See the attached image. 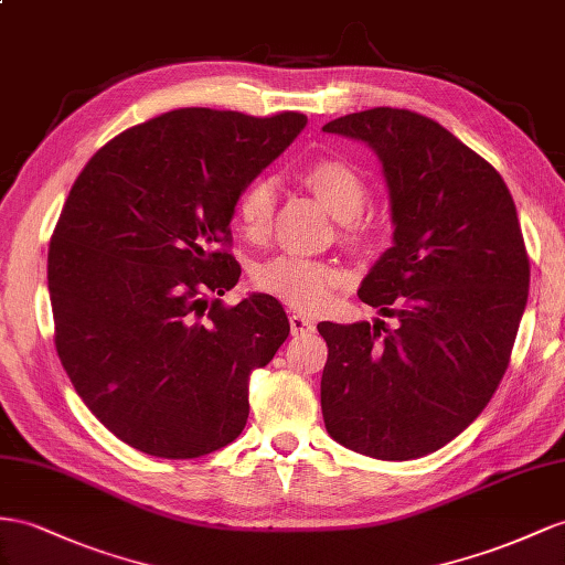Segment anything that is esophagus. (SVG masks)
<instances>
[{
	"instance_id": "obj_1",
	"label": "esophagus",
	"mask_w": 565,
	"mask_h": 565,
	"mask_svg": "<svg viewBox=\"0 0 565 565\" xmlns=\"http://www.w3.org/2000/svg\"><path fill=\"white\" fill-rule=\"evenodd\" d=\"M288 322H291L294 337H298V334H310V331L315 329L312 320H308V317H302V315H291V317H288Z\"/></svg>"
}]
</instances>
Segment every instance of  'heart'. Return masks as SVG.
<instances>
[{
  "label": "heart",
  "mask_w": 565,
  "mask_h": 565,
  "mask_svg": "<svg viewBox=\"0 0 565 565\" xmlns=\"http://www.w3.org/2000/svg\"><path fill=\"white\" fill-rule=\"evenodd\" d=\"M298 181L322 202V205L343 222V236L363 241L367 226L358 222L363 214L370 188L363 173L341 157H317L300 167ZM238 226L245 238L263 241L274 220V188L269 181L257 179L245 185L236 202ZM349 284V271L324 259L300 255H279L267 259L255 271V286L286 306L300 312H320Z\"/></svg>",
  "instance_id": "b5f03b06"
}]
</instances>
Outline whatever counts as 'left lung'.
Instances as JSON below:
<instances>
[{
	"mask_svg": "<svg viewBox=\"0 0 565 565\" xmlns=\"http://www.w3.org/2000/svg\"><path fill=\"white\" fill-rule=\"evenodd\" d=\"M322 131L382 159L394 248L358 296L398 322L317 324L324 425L370 458H420L484 411L511 363L530 288L515 202L484 157L417 111L374 107Z\"/></svg>",
	"mask_w": 565,
	"mask_h": 565,
	"instance_id": "1",
	"label": "left lung"
}]
</instances>
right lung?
<instances>
[{
	"label": "right lung",
	"mask_w": 565,
	"mask_h": 565,
	"mask_svg": "<svg viewBox=\"0 0 565 565\" xmlns=\"http://www.w3.org/2000/svg\"><path fill=\"white\" fill-rule=\"evenodd\" d=\"M308 124L173 109L126 128L83 167L54 226L47 286L54 345L85 406L157 458H200L248 423L250 372L291 324L238 284L231 216L259 171Z\"/></svg>",
	"instance_id": "right-lung-1"
}]
</instances>
